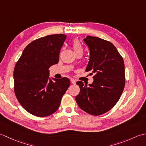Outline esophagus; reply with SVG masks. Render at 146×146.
<instances>
[{
	"label": "esophagus",
	"instance_id": "34e87169",
	"mask_svg": "<svg viewBox=\"0 0 146 146\" xmlns=\"http://www.w3.org/2000/svg\"><path fill=\"white\" fill-rule=\"evenodd\" d=\"M70 82H71V83H72V84H76L75 80H74L73 79H70Z\"/></svg>",
	"mask_w": 146,
	"mask_h": 146
}]
</instances>
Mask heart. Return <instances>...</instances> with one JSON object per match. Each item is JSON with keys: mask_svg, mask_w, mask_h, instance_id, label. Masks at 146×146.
<instances>
[{"mask_svg": "<svg viewBox=\"0 0 146 146\" xmlns=\"http://www.w3.org/2000/svg\"><path fill=\"white\" fill-rule=\"evenodd\" d=\"M72 48L74 52H77L79 51H82V47L81 43L78 40H74L72 43Z\"/></svg>", "mask_w": 146, "mask_h": 146, "instance_id": "1", "label": "heart"}]
</instances>
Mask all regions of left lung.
Instances as JSON below:
<instances>
[{
	"mask_svg": "<svg viewBox=\"0 0 146 146\" xmlns=\"http://www.w3.org/2000/svg\"><path fill=\"white\" fill-rule=\"evenodd\" d=\"M90 52L86 71L94 74L93 83L76 82L80 92L76 97L79 108L92 115H100L113 107L125 86V65L122 56L111 42L88 36L84 39Z\"/></svg>",
	"mask_w": 146,
	"mask_h": 146,
	"instance_id": "left-lung-1",
	"label": "left lung"
}]
</instances>
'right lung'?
Masks as SVG:
<instances>
[{
	"mask_svg": "<svg viewBox=\"0 0 146 146\" xmlns=\"http://www.w3.org/2000/svg\"><path fill=\"white\" fill-rule=\"evenodd\" d=\"M66 35L56 34L33 41L23 50L14 70V93L24 108L39 117L53 114L70 86L67 77H49L48 69L58 64Z\"/></svg>",
	"mask_w": 146,
	"mask_h": 146,
	"instance_id": "add662e5",
	"label": "right lung"
}]
</instances>
